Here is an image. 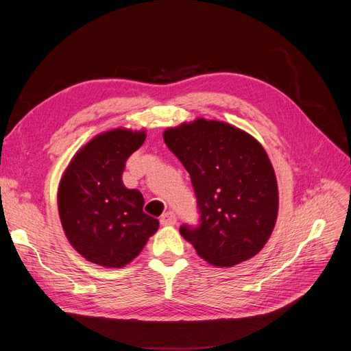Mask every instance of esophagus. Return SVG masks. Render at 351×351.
I'll return each instance as SVG.
<instances>
[{
  "mask_svg": "<svg viewBox=\"0 0 351 351\" xmlns=\"http://www.w3.org/2000/svg\"><path fill=\"white\" fill-rule=\"evenodd\" d=\"M177 222V217L174 212H167V214H164L161 217V224L162 226H174Z\"/></svg>",
  "mask_w": 351,
  "mask_h": 351,
  "instance_id": "obj_1",
  "label": "esophagus"
}]
</instances>
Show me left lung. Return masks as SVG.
<instances>
[{
	"mask_svg": "<svg viewBox=\"0 0 351 351\" xmlns=\"http://www.w3.org/2000/svg\"><path fill=\"white\" fill-rule=\"evenodd\" d=\"M196 195L199 224L180 227L199 256L215 267L253 258L278 214V187L262 145L234 125L199 119L164 133Z\"/></svg>",
	"mask_w": 351,
	"mask_h": 351,
	"instance_id": "obj_1",
	"label": "left lung"
}]
</instances>
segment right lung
I'll return each instance as SVG.
<instances>
[{
	"mask_svg": "<svg viewBox=\"0 0 351 351\" xmlns=\"http://www.w3.org/2000/svg\"><path fill=\"white\" fill-rule=\"evenodd\" d=\"M145 132L115 129L92 139L71 159L58 189V212L71 246L84 259L121 268L139 254L158 219L143 212L139 190L125 189L127 159Z\"/></svg>",
	"mask_w": 351,
	"mask_h": 351,
	"instance_id": "1",
	"label": "right lung"
}]
</instances>
